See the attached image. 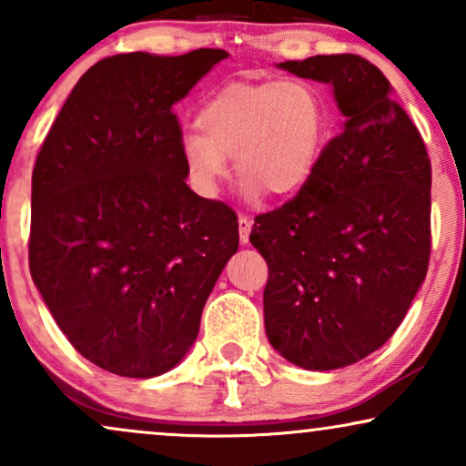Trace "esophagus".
<instances>
[{
  "label": "esophagus",
  "mask_w": 466,
  "mask_h": 466,
  "mask_svg": "<svg viewBox=\"0 0 466 466\" xmlns=\"http://www.w3.org/2000/svg\"><path fill=\"white\" fill-rule=\"evenodd\" d=\"M238 222H239V242L248 244L250 242V231H252V220H250V218H246V216H239Z\"/></svg>",
  "instance_id": "34e87169"
}]
</instances>
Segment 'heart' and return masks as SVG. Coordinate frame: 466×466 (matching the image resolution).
Returning <instances> with one entry per match:
<instances>
[{
	"instance_id": "obj_1",
	"label": "heart",
	"mask_w": 466,
	"mask_h": 466,
	"mask_svg": "<svg viewBox=\"0 0 466 466\" xmlns=\"http://www.w3.org/2000/svg\"><path fill=\"white\" fill-rule=\"evenodd\" d=\"M197 127L179 137L192 187L214 198L233 157L242 194L259 205L266 192L291 198L311 181L326 147L329 103L304 77L233 82L203 103Z\"/></svg>"
}]
</instances>
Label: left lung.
<instances>
[{"label": "left lung", "mask_w": 466, "mask_h": 466, "mask_svg": "<svg viewBox=\"0 0 466 466\" xmlns=\"http://www.w3.org/2000/svg\"><path fill=\"white\" fill-rule=\"evenodd\" d=\"M277 66L332 86L343 125L311 181L255 218L250 242L269 268L263 319L283 359L330 371L384 346L426 280L432 170L391 84L365 57Z\"/></svg>", "instance_id": "left-lung-1"}]
</instances>
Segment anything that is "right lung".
Here are the masks:
<instances>
[{
    "label": "right lung",
    "instance_id": "obj_1",
    "mask_svg": "<svg viewBox=\"0 0 466 466\" xmlns=\"http://www.w3.org/2000/svg\"><path fill=\"white\" fill-rule=\"evenodd\" d=\"M224 57L136 51L96 62L36 157L32 280L73 348L116 376L155 378L186 359L238 252V216L187 187L172 114Z\"/></svg>",
    "mask_w": 466,
    "mask_h": 466
}]
</instances>
